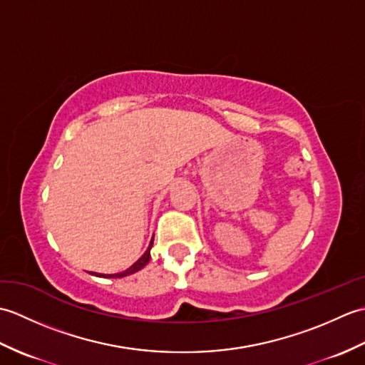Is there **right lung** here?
I'll list each match as a JSON object with an SVG mask.
<instances>
[{
    "label": "right lung",
    "mask_w": 365,
    "mask_h": 365,
    "mask_svg": "<svg viewBox=\"0 0 365 365\" xmlns=\"http://www.w3.org/2000/svg\"><path fill=\"white\" fill-rule=\"evenodd\" d=\"M152 245H153V238H152V242H150V245H149V247H147V251L141 255V257H139L133 265H131L130 268H127L125 271H122V273H115V274H100V273H91V274H96V276H98V277H123V276H128V274H133V273H136V271H139V269H143L147 263H149V260H150V250H152Z\"/></svg>",
    "instance_id": "right-lung-1"
}]
</instances>
